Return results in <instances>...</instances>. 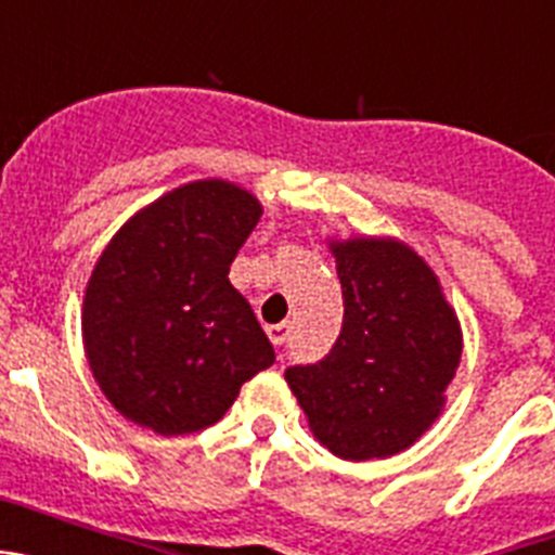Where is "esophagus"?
Returning a JSON list of instances; mask_svg holds the SVG:
<instances>
[{"label":"esophagus","instance_id":"obj_1","mask_svg":"<svg viewBox=\"0 0 555 555\" xmlns=\"http://www.w3.org/2000/svg\"><path fill=\"white\" fill-rule=\"evenodd\" d=\"M267 333H269V338H272V345L281 347L283 341H286V338H288V333H292V327H288L286 322H281V325H269Z\"/></svg>","mask_w":555,"mask_h":555}]
</instances>
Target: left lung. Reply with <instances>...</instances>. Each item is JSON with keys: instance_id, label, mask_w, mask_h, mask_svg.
I'll return each mask as SVG.
<instances>
[{"instance_id": "obj_1", "label": "left lung", "mask_w": 555, "mask_h": 555, "mask_svg": "<svg viewBox=\"0 0 555 555\" xmlns=\"http://www.w3.org/2000/svg\"><path fill=\"white\" fill-rule=\"evenodd\" d=\"M345 317L317 364L286 370L313 436L347 461L395 455L428 430L461 361L453 308L405 244H333Z\"/></svg>"}]
</instances>
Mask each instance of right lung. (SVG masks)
Here are the masks:
<instances>
[{
    "label": "right lung",
    "mask_w": 555,
    "mask_h": 555,
    "mask_svg": "<svg viewBox=\"0 0 555 555\" xmlns=\"http://www.w3.org/2000/svg\"><path fill=\"white\" fill-rule=\"evenodd\" d=\"M258 219L253 194L199 180L135 214L96 261L82 302L88 364L135 425L160 436L208 428L274 364L267 333L228 281Z\"/></svg>",
    "instance_id": "obj_1"
}]
</instances>
